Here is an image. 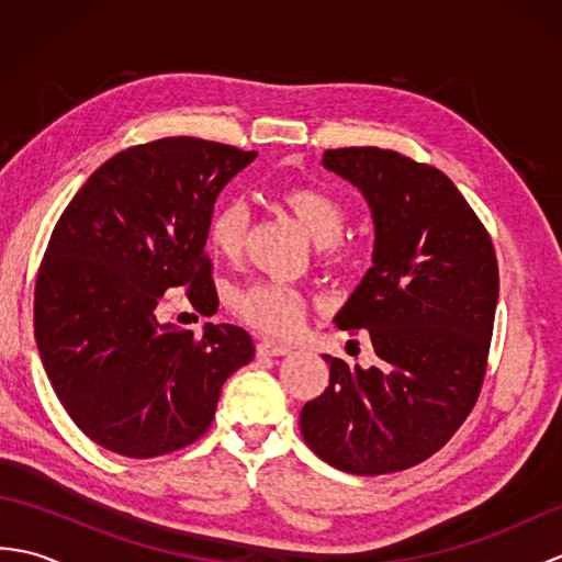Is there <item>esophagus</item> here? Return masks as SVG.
<instances>
[{
    "label": "esophagus",
    "instance_id": "obj_1",
    "mask_svg": "<svg viewBox=\"0 0 562 562\" xmlns=\"http://www.w3.org/2000/svg\"><path fill=\"white\" fill-rule=\"evenodd\" d=\"M256 352H258V357H282V355H290L292 348L290 345H282L274 340H260L256 345Z\"/></svg>",
    "mask_w": 562,
    "mask_h": 562
}]
</instances>
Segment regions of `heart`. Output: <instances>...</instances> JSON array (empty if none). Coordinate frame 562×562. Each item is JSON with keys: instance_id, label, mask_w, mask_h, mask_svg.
Here are the masks:
<instances>
[{"instance_id": "1", "label": "heart", "mask_w": 562, "mask_h": 562, "mask_svg": "<svg viewBox=\"0 0 562 562\" xmlns=\"http://www.w3.org/2000/svg\"><path fill=\"white\" fill-rule=\"evenodd\" d=\"M282 202L304 226V232L321 246V254L330 262L348 258L350 246L342 244L340 234L348 224V210L342 202L316 186H292L282 193ZM248 232V210L244 202L226 200L214 207L207 224V244L224 258L241 254ZM234 314L268 336H292L300 330L306 300L300 290L280 282H250L232 296Z\"/></svg>"}]
</instances>
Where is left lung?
<instances>
[{"label": "left lung", "mask_w": 562, "mask_h": 562, "mask_svg": "<svg viewBox=\"0 0 562 562\" xmlns=\"http://www.w3.org/2000/svg\"><path fill=\"white\" fill-rule=\"evenodd\" d=\"M321 164L372 210V268L336 326L364 328L379 362L324 355L330 384L304 405L300 427L345 473L403 471L445 447L479 398L499 292L495 248L435 166L379 147L328 149Z\"/></svg>", "instance_id": "left-lung-1"}]
</instances>
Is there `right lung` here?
I'll use <instances>...</instances> for the list:
<instances>
[{
  "mask_svg": "<svg viewBox=\"0 0 562 562\" xmlns=\"http://www.w3.org/2000/svg\"><path fill=\"white\" fill-rule=\"evenodd\" d=\"M254 159L198 137L130 147L55 224L35 280V342L59 403L103 449L151 459L193 445L224 381L254 360L244 328L205 324L198 340L157 318L164 294L181 288L200 314L217 312L207 224Z\"/></svg>",
  "mask_w": 562,
  "mask_h": 562,
  "instance_id": "add662e5",
  "label": "right lung"
}]
</instances>
